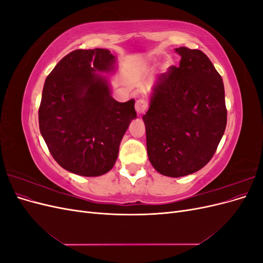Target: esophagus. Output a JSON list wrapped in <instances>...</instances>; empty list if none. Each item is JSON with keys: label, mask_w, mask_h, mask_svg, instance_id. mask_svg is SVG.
Returning a JSON list of instances; mask_svg holds the SVG:
<instances>
[{"label": "esophagus", "mask_w": 263, "mask_h": 263, "mask_svg": "<svg viewBox=\"0 0 263 263\" xmlns=\"http://www.w3.org/2000/svg\"><path fill=\"white\" fill-rule=\"evenodd\" d=\"M147 107H148L147 101L142 100V99H139V100L136 102V104H135V108H136V112H137L138 114L144 113L145 110L147 109Z\"/></svg>", "instance_id": "1"}]
</instances>
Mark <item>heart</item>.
Segmentation results:
<instances>
[{
	"label": "heart",
	"instance_id": "1",
	"mask_svg": "<svg viewBox=\"0 0 263 263\" xmlns=\"http://www.w3.org/2000/svg\"><path fill=\"white\" fill-rule=\"evenodd\" d=\"M168 68H169V63H165V65L163 66V69H164V70H166Z\"/></svg>",
	"mask_w": 263,
	"mask_h": 263
}]
</instances>
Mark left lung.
I'll return each mask as SVG.
<instances>
[{
    "mask_svg": "<svg viewBox=\"0 0 263 263\" xmlns=\"http://www.w3.org/2000/svg\"><path fill=\"white\" fill-rule=\"evenodd\" d=\"M180 66L159 76L142 116L150 163L165 177L189 176L208 164L227 123L222 79L201 50L180 47Z\"/></svg>",
    "mask_w": 263,
    "mask_h": 263,
    "instance_id": "1",
    "label": "left lung"
}]
</instances>
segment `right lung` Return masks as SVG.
I'll use <instances>...</instances> for the list:
<instances>
[{
    "label": "right lung",
    "mask_w": 263,
    "mask_h": 263,
    "mask_svg": "<svg viewBox=\"0 0 263 263\" xmlns=\"http://www.w3.org/2000/svg\"><path fill=\"white\" fill-rule=\"evenodd\" d=\"M117 70L108 49H79L63 57L44 84L39 129L55 161L82 177L113 168L133 119L135 100L121 103L110 94L107 76Z\"/></svg>",
    "instance_id": "obj_1"
}]
</instances>
